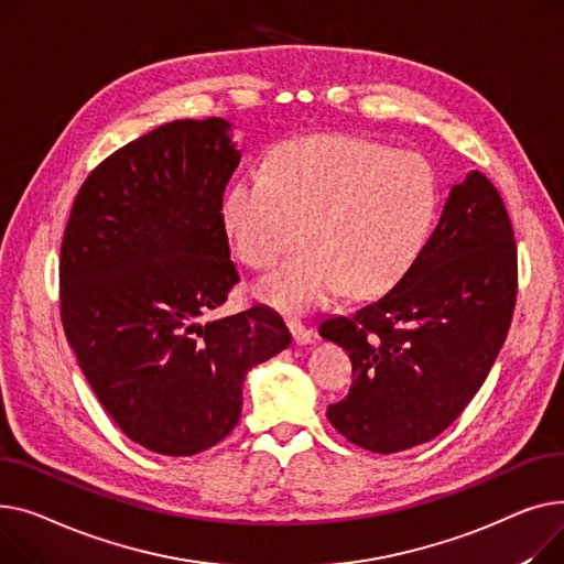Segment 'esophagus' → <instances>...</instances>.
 <instances>
[{"label":"esophagus","mask_w":564,"mask_h":564,"mask_svg":"<svg viewBox=\"0 0 564 564\" xmlns=\"http://www.w3.org/2000/svg\"><path fill=\"white\" fill-rule=\"evenodd\" d=\"M286 325H289L291 335H293V341H295L297 346H307V344H312V341H314V333H312V329H307L301 321L289 318V321H286Z\"/></svg>","instance_id":"34e87169"}]
</instances>
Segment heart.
Segmentation results:
<instances>
[{
    "label": "heart",
    "mask_w": 564,
    "mask_h": 564,
    "mask_svg": "<svg viewBox=\"0 0 564 564\" xmlns=\"http://www.w3.org/2000/svg\"><path fill=\"white\" fill-rule=\"evenodd\" d=\"M437 212L433 165L355 137H316L282 148L225 195L223 220L237 254L271 269L301 239L305 248L254 284L261 303L301 314L346 286L369 295L399 278Z\"/></svg>",
    "instance_id": "b5f03b06"
}]
</instances>
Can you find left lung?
<instances>
[{"mask_svg": "<svg viewBox=\"0 0 564 564\" xmlns=\"http://www.w3.org/2000/svg\"><path fill=\"white\" fill-rule=\"evenodd\" d=\"M517 301V246L499 191L478 171L453 184L442 216L393 289L323 339L352 361L344 401L327 408L339 433L373 453L435 440L482 387Z\"/></svg>", "mask_w": 564, "mask_h": 564, "instance_id": "8db88e82", "label": "left lung"}]
</instances>
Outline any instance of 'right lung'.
I'll return each instance as SVG.
<instances>
[{
	"label": "right lung",
	"mask_w": 564,
	"mask_h": 564,
	"mask_svg": "<svg viewBox=\"0 0 564 564\" xmlns=\"http://www.w3.org/2000/svg\"><path fill=\"white\" fill-rule=\"evenodd\" d=\"M223 118L175 120L127 143L82 184L61 243V321L122 433L188 457L241 419L243 380L291 344L252 307L203 323L239 282L223 193L241 161Z\"/></svg>",
	"instance_id": "obj_1"
}]
</instances>
